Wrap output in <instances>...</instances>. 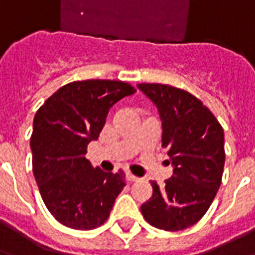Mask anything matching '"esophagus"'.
I'll list each match as a JSON object with an SVG mask.
<instances>
[{"label": "esophagus", "mask_w": 255, "mask_h": 255, "mask_svg": "<svg viewBox=\"0 0 255 255\" xmlns=\"http://www.w3.org/2000/svg\"><path fill=\"white\" fill-rule=\"evenodd\" d=\"M126 177H127L128 182H138L139 177H136L135 175H132L131 172H127V175H126Z\"/></svg>", "instance_id": "1"}]
</instances>
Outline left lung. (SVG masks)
<instances>
[{
	"label": "left lung",
	"instance_id": "1",
	"mask_svg": "<svg viewBox=\"0 0 255 255\" xmlns=\"http://www.w3.org/2000/svg\"><path fill=\"white\" fill-rule=\"evenodd\" d=\"M162 122V147L173 175L140 206L144 220L164 231H182L197 224L217 194L224 171V129L202 101L169 84L140 83Z\"/></svg>",
	"mask_w": 255,
	"mask_h": 255
}]
</instances>
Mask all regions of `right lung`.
Listing matches in <instances>:
<instances>
[{
	"instance_id": "right-lung-1",
	"label": "right lung",
	"mask_w": 255,
	"mask_h": 255,
	"mask_svg": "<svg viewBox=\"0 0 255 255\" xmlns=\"http://www.w3.org/2000/svg\"><path fill=\"white\" fill-rule=\"evenodd\" d=\"M136 90L122 80H82L58 89L38 109L32 124V172L41 197L58 223L94 230L105 223L126 175L93 168L84 157L117 101Z\"/></svg>"
}]
</instances>
